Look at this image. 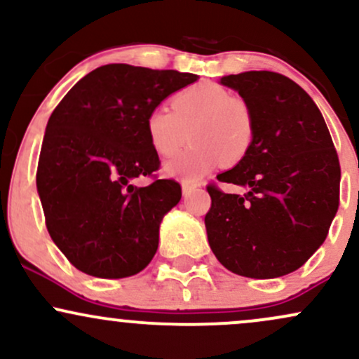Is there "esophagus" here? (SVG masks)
Wrapping results in <instances>:
<instances>
[{"instance_id": "1", "label": "esophagus", "mask_w": 359, "mask_h": 359, "mask_svg": "<svg viewBox=\"0 0 359 359\" xmlns=\"http://www.w3.org/2000/svg\"><path fill=\"white\" fill-rule=\"evenodd\" d=\"M199 187V184H196V182H189V180H184L182 182V194L185 197L187 196H191V194L196 191V189Z\"/></svg>"}]
</instances>
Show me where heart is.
I'll return each instance as SVG.
<instances>
[{
    "label": "heart",
    "instance_id": "heart-1",
    "mask_svg": "<svg viewBox=\"0 0 359 359\" xmlns=\"http://www.w3.org/2000/svg\"><path fill=\"white\" fill-rule=\"evenodd\" d=\"M145 133L155 154L174 156L187 143L194 145L165 165L168 175L196 180L217 165L233 167L248 155L255 140V114L250 102L212 82H199L177 93L170 111L148 113Z\"/></svg>",
    "mask_w": 359,
    "mask_h": 359
}]
</instances>
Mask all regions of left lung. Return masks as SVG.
Segmentation results:
<instances>
[{"instance_id": "obj_1", "label": "left lung", "mask_w": 359, "mask_h": 359, "mask_svg": "<svg viewBox=\"0 0 359 359\" xmlns=\"http://www.w3.org/2000/svg\"><path fill=\"white\" fill-rule=\"evenodd\" d=\"M250 102L255 140L248 155L209 184L204 222L212 253L233 273L277 278L295 271L323 245L339 208L341 167L312 97L282 74L250 71L221 77Z\"/></svg>"}]
</instances>
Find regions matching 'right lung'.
<instances>
[{"label": "right lung", "mask_w": 359, "mask_h": 359, "mask_svg": "<svg viewBox=\"0 0 359 359\" xmlns=\"http://www.w3.org/2000/svg\"><path fill=\"white\" fill-rule=\"evenodd\" d=\"M196 81L189 72L108 64L82 77L53 109L36 191L48 234L77 270L125 278L151 262L160 222L182 189L170 179L131 184L160 167L145 121L167 96Z\"/></svg>", "instance_id": "obj_1"}]
</instances>
